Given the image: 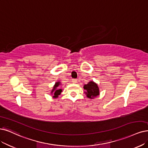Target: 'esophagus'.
I'll list each match as a JSON object with an SVG mask.
<instances>
[{"label":"esophagus","instance_id":"esophagus-1","mask_svg":"<svg viewBox=\"0 0 148 148\" xmlns=\"http://www.w3.org/2000/svg\"><path fill=\"white\" fill-rule=\"evenodd\" d=\"M72 82L73 83H76V82H77V79H72Z\"/></svg>","mask_w":148,"mask_h":148}]
</instances>
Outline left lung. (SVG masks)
Listing matches in <instances>:
<instances>
[{"label":"left lung","mask_w":148,"mask_h":148,"mask_svg":"<svg viewBox=\"0 0 148 148\" xmlns=\"http://www.w3.org/2000/svg\"><path fill=\"white\" fill-rule=\"evenodd\" d=\"M84 88L86 90L85 93L86 94L87 97L90 98V99H93L94 97L99 95V87L94 82L90 81L88 84L84 85Z\"/></svg>","instance_id":"left-lung-1"}]
</instances>
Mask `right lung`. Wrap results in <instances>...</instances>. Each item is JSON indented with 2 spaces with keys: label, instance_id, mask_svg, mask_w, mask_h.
<instances>
[{
  "label": "right lung",
  "instance_id": "obj_1",
  "mask_svg": "<svg viewBox=\"0 0 148 148\" xmlns=\"http://www.w3.org/2000/svg\"><path fill=\"white\" fill-rule=\"evenodd\" d=\"M60 85V82H56V84H55V85L53 86V89L51 91V93L52 94L53 93V97H58V96L61 94V92L62 91V89H59L58 88V87L59 86V85Z\"/></svg>",
  "mask_w": 148,
  "mask_h": 148
}]
</instances>
